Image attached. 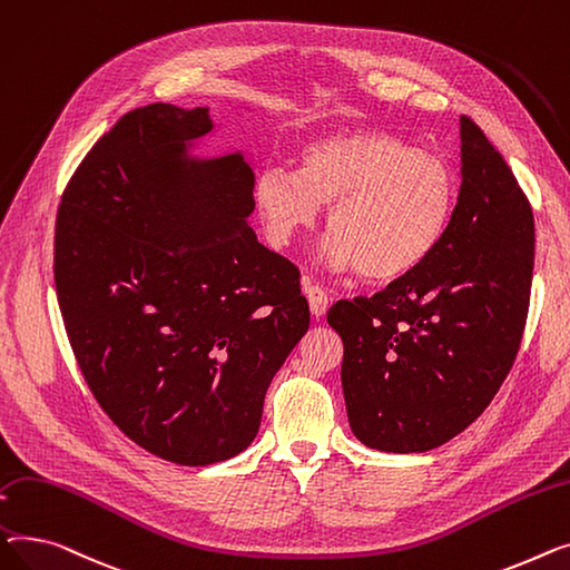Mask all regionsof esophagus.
<instances>
[{
    "instance_id": "1",
    "label": "esophagus",
    "mask_w": 570,
    "mask_h": 570,
    "mask_svg": "<svg viewBox=\"0 0 570 570\" xmlns=\"http://www.w3.org/2000/svg\"><path fill=\"white\" fill-rule=\"evenodd\" d=\"M306 298H308L311 313H313L315 317H322V315L326 313V308H328V296H326V292H324L320 285H311V287L306 289Z\"/></svg>"
}]
</instances>
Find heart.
<instances>
[{
	"instance_id": "heart-1",
	"label": "heart",
	"mask_w": 570,
	"mask_h": 570,
	"mask_svg": "<svg viewBox=\"0 0 570 570\" xmlns=\"http://www.w3.org/2000/svg\"><path fill=\"white\" fill-rule=\"evenodd\" d=\"M266 239L285 248L328 209L333 269H358L365 281L391 283L414 274L451 227L458 184L434 151L380 128H352L308 140L296 170L266 165L253 186Z\"/></svg>"
}]
</instances>
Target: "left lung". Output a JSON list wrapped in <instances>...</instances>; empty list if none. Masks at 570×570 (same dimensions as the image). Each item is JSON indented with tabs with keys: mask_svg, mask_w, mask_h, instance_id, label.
<instances>
[{
	"mask_svg": "<svg viewBox=\"0 0 570 570\" xmlns=\"http://www.w3.org/2000/svg\"><path fill=\"white\" fill-rule=\"evenodd\" d=\"M460 193L444 242L373 298L326 315L345 345L343 393L354 438L386 453L453 440L492 403L529 311L533 216L511 167L460 117Z\"/></svg>",
	"mask_w": 570,
	"mask_h": 570,
	"instance_id": "left-lung-1",
	"label": "left lung"
}]
</instances>
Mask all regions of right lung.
<instances>
[{
    "mask_svg": "<svg viewBox=\"0 0 570 570\" xmlns=\"http://www.w3.org/2000/svg\"><path fill=\"white\" fill-rule=\"evenodd\" d=\"M214 136L209 108L130 110L80 163L55 232L59 308L94 397L128 440L188 466L253 444L311 324L296 266L248 223L253 160L199 154Z\"/></svg>",
    "mask_w": 570,
    "mask_h": 570,
    "instance_id": "1",
    "label": "right lung"
}]
</instances>
